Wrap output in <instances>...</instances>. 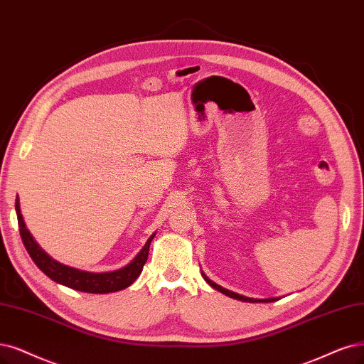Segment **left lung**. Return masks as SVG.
<instances>
[{"instance_id":"left-lung-1","label":"left lung","mask_w":364,"mask_h":364,"mask_svg":"<svg viewBox=\"0 0 364 364\" xmlns=\"http://www.w3.org/2000/svg\"><path fill=\"white\" fill-rule=\"evenodd\" d=\"M203 277L205 279L207 284H208L210 287H213L214 289H218L219 292H222V294L228 295V297L235 299V300H240V301H247V303H272V301L279 300V297H274V299H250V297H245V295H240V294H237V292H232V291H230V289H225V288H222L220 285L214 284V282H213V280H210L204 273H203Z\"/></svg>"}]
</instances>
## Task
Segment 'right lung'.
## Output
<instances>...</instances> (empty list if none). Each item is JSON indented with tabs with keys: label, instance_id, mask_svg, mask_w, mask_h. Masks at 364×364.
I'll return each mask as SVG.
<instances>
[{
	"label": "right lung",
	"instance_id": "right-lung-1",
	"mask_svg": "<svg viewBox=\"0 0 364 364\" xmlns=\"http://www.w3.org/2000/svg\"><path fill=\"white\" fill-rule=\"evenodd\" d=\"M15 207H16V214H18L21 238L23 241L25 249L28 250L31 259L34 261V264L53 282H57V284H61L67 288L80 291V292L107 294V292H117L121 289H126L127 287H130L141 274L142 268L146 262V258H148L150 245L156 235V234H153L150 238L146 240V243L141 249V252L126 267L118 268V270H115V272H107V273L84 272V270H77V268L64 265L55 259H52L49 255L36 243V240L33 238L30 231L26 230L23 218L21 214L18 198H16Z\"/></svg>",
	"mask_w": 364,
	"mask_h": 364
}]
</instances>
